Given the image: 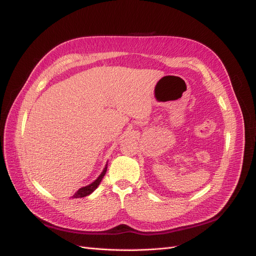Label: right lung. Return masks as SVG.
<instances>
[{
    "label": "right lung",
    "instance_id": "1",
    "mask_svg": "<svg viewBox=\"0 0 256 256\" xmlns=\"http://www.w3.org/2000/svg\"><path fill=\"white\" fill-rule=\"evenodd\" d=\"M106 172H107V164H106V166H105V168L103 170V172H102V174H100V176L98 177V179L96 180H94L91 184H89V186H82V188H80L78 191L72 195V197H74V198H82V197H86V196H88V195H90L94 190H96L98 186H100V181L103 180V178H104V176H105V174H106Z\"/></svg>",
    "mask_w": 256,
    "mask_h": 256
}]
</instances>
